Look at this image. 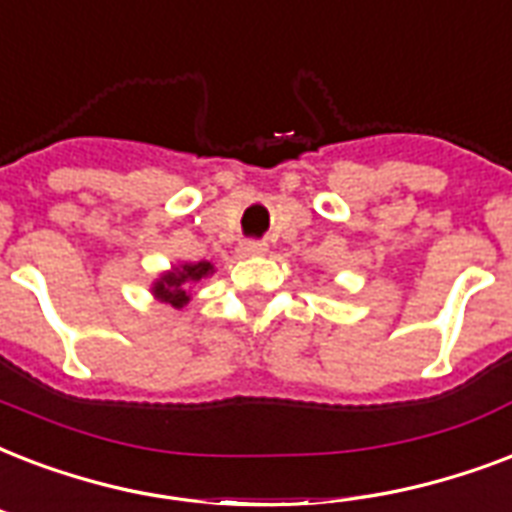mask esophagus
Listing matches in <instances>:
<instances>
[{
	"instance_id": "esophagus-1",
	"label": "esophagus",
	"mask_w": 512,
	"mask_h": 512,
	"mask_svg": "<svg viewBox=\"0 0 512 512\" xmlns=\"http://www.w3.org/2000/svg\"><path fill=\"white\" fill-rule=\"evenodd\" d=\"M240 248H243V253H248V256H256V253L267 251V243H264V240H245Z\"/></svg>"
}]
</instances>
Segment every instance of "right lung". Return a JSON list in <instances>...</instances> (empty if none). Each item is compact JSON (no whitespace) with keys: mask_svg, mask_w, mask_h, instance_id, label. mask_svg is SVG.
<instances>
[{"mask_svg":"<svg viewBox=\"0 0 512 512\" xmlns=\"http://www.w3.org/2000/svg\"><path fill=\"white\" fill-rule=\"evenodd\" d=\"M213 272L211 261H197V264H184L181 269H173L168 275H162L157 283H154V296L170 307L181 310L186 301H189V283H200L202 277H208Z\"/></svg>","mask_w":512,"mask_h":512,"instance_id":"obj_1","label":"right lung"}]
</instances>
